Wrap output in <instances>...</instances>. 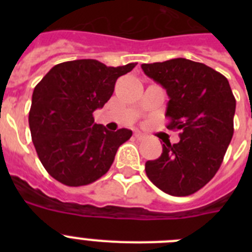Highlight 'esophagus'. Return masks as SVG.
I'll list each match as a JSON object with an SVG mask.
<instances>
[{
    "label": "esophagus",
    "mask_w": 252,
    "mask_h": 252,
    "mask_svg": "<svg viewBox=\"0 0 252 252\" xmlns=\"http://www.w3.org/2000/svg\"><path fill=\"white\" fill-rule=\"evenodd\" d=\"M133 136H135V139H137V140L145 139V135H144V133H141V132H135V135H133Z\"/></svg>",
    "instance_id": "obj_1"
}]
</instances>
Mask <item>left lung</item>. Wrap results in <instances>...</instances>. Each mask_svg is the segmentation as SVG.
Returning a JSON list of instances; mask_svg holds the SVG:
<instances>
[{
	"instance_id": "obj_1",
	"label": "left lung",
	"mask_w": 252,
	"mask_h": 252,
	"mask_svg": "<svg viewBox=\"0 0 252 252\" xmlns=\"http://www.w3.org/2000/svg\"><path fill=\"white\" fill-rule=\"evenodd\" d=\"M141 68L168 93L166 128L180 131L178 144L164 141L161 155L146 161V175L162 192L190 195L215 177L232 139L236 99L230 83L215 69L184 58Z\"/></svg>"
}]
</instances>
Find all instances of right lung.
<instances>
[{
  "label": "right lung",
  "instance_id": "1",
  "mask_svg": "<svg viewBox=\"0 0 252 252\" xmlns=\"http://www.w3.org/2000/svg\"><path fill=\"white\" fill-rule=\"evenodd\" d=\"M136 63L107 66L94 59L57 64L36 84L29 112L31 139L51 177L68 187L91 184L112 165L132 131H108L93 112L111 98L117 78Z\"/></svg>",
  "mask_w": 252,
  "mask_h": 252
}]
</instances>
